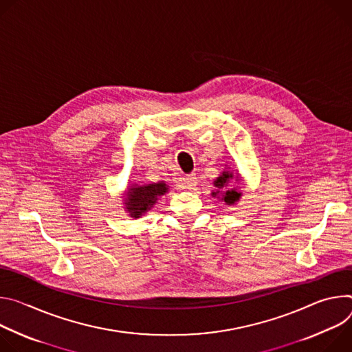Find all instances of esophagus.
Here are the masks:
<instances>
[{
    "mask_svg": "<svg viewBox=\"0 0 352 352\" xmlns=\"http://www.w3.org/2000/svg\"><path fill=\"white\" fill-rule=\"evenodd\" d=\"M197 176L194 175V173H191V175H186L183 179H182V186L184 187V188H188V190H191V188H194L197 186Z\"/></svg>",
    "mask_w": 352,
    "mask_h": 352,
    "instance_id": "obj_1",
    "label": "esophagus"
}]
</instances>
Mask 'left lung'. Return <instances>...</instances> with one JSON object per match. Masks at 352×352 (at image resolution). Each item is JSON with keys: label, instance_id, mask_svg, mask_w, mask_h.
Wrapping results in <instances>:
<instances>
[{"label": "left lung", "instance_id": "8db88e82", "mask_svg": "<svg viewBox=\"0 0 352 352\" xmlns=\"http://www.w3.org/2000/svg\"><path fill=\"white\" fill-rule=\"evenodd\" d=\"M232 179H235L232 172L223 170L215 180L214 186L217 187L215 191H212V196H221L219 199L226 204V206H233L235 203L239 201L242 197V192L236 188H229V183ZM236 180H239V175H236Z\"/></svg>", "mask_w": 352, "mask_h": 352}]
</instances>
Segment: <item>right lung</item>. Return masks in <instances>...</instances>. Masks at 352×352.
Masks as SVG:
<instances>
[{
	"mask_svg": "<svg viewBox=\"0 0 352 352\" xmlns=\"http://www.w3.org/2000/svg\"><path fill=\"white\" fill-rule=\"evenodd\" d=\"M168 192V184L165 182L151 184H133L127 188L124 208L133 218H140L149 211L161 196Z\"/></svg>",
	"mask_w": 352,
	"mask_h": 352,
	"instance_id": "1",
	"label": "right lung"
}]
</instances>
